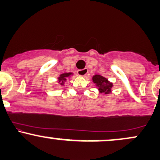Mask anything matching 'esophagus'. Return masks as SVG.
Returning <instances> with one entry per match:
<instances>
[{"instance_id": "esophagus-1", "label": "esophagus", "mask_w": 160, "mask_h": 160, "mask_svg": "<svg viewBox=\"0 0 160 160\" xmlns=\"http://www.w3.org/2000/svg\"><path fill=\"white\" fill-rule=\"evenodd\" d=\"M88 73V69L87 68H83V69H80L78 71V74L79 76L84 77Z\"/></svg>"}]
</instances>
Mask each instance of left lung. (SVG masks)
Returning a JSON list of instances; mask_svg holds the SVG:
<instances>
[{
  "label": "left lung",
  "mask_w": 160,
  "mask_h": 160,
  "mask_svg": "<svg viewBox=\"0 0 160 160\" xmlns=\"http://www.w3.org/2000/svg\"><path fill=\"white\" fill-rule=\"evenodd\" d=\"M92 81L96 84V86L98 87L99 91L102 93L108 94L109 92H111V89L113 85L105 78L101 76V75L96 74L93 76Z\"/></svg>",
  "instance_id": "8db88e82"
}]
</instances>
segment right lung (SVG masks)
<instances>
[{"label":"right lung","instance_id":"right-lung-1","mask_svg":"<svg viewBox=\"0 0 160 160\" xmlns=\"http://www.w3.org/2000/svg\"><path fill=\"white\" fill-rule=\"evenodd\" d=\"M71 73H65V74H62L60 75V77L58 78V82L60 83V85H64V82L66 80H67V78H68L69 76H71Z\"/></svg>","mask_w":160,"mask_h":160}]
</instances>
